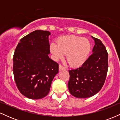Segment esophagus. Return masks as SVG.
Listing matches in <instances>:
<instances>
[{
    "label": "esophagus",
    "mask_w": 120,
    "mask_h": 120,
    "mask_svg": "<svg viewBox=\"0 0 120 120\" xmlns=\"http://www.w3.org/2000/svg\"><path fill=\"white\" fill-rule=\"evenodd\" d=\"M59 71H65L66 69L65 68H64L63 65H59Z\"/></svg>",
    "instance_id": "34e87169"
}]
</instances>
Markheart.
<instances>
[{"mask_svg": "<svg viewBox=\"0 0 120 120\" xmlns=\"http://www.w3.org/2000/svg\"><path fill=\"white\" fill-rule=\"evenodd\" d=\"M91 48L87 38L74 35L60 38L57 43L52 42L49 49L55 60L62 59L66 54V59L73 67H80L86 61Z\"/></svg>", "mask_w": 120, "mask_h": 120, "instance_id": "obj_1", "label": "heart"}]
</instances>
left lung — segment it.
<instances>
[{"label":"left lung","mask_w":120,"mask_h":120,"mask_svg":"<svg viewBox=\"0 0 120 120\" xmlns=\"http://www.w3.org/2000/svg\"><path fill=\"white\" fill-rule=\"evenodd\" d=\"M91 37L95 42L93 54L81 67L69 71V91L77 98H87L98 93L107 74L108 56L105 47L100 40Z\"/></svg>","instance_id":"obj_1"}]
</instances>
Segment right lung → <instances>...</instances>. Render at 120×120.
Wrapping results in <instances>:
<instances>
[{"label": "right lung", "instance_id": "1", "mask_svg": "<svg viewBox=\"0 0 120 120\" xmlns=\"http://www.w3.org/2000/svg\"><path fill=\"white\" fill-rule=\"evenodd\" d=\"M51 33L37 30L20 39L13 55V71L20 93L27 98L47 95L59 64L49 57Z\"/></svg>", "mask_w": 120, "mask_h": 120}]
</instances>
